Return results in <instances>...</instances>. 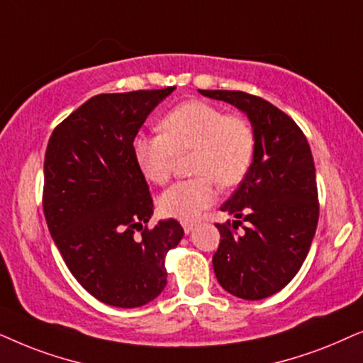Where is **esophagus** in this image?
I'll use <instances>...</instances> for the list:
<instances>
[{
	"instance_id": "esophagus-1",
	"label": "esophagus",
	"mask_w": 363,
	"mask_h": 363,
	"mask_svg": "<svg viewBox=\"0 0 363 363\" xmlns=\"http://www.w3.org/2000/svg\"><path fill=\"white\" fill-rule=\"evenodd\" d=\"M182 224V229H184V232L186 234H189V232H192V229H194V222H191V220H182L181 222Z\"/></svg>"
}]
</instances>
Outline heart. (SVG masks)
<instances>
[{
    "mask_svg": "<svg viewBox=\"0 0 363 363\" xmlns=\"http://www.w3.org/2000/svg\"><path fill=\"white\" fill-rule=\"evenodd\" d=\"M162 134H139L133 154L139 171L154 184L172 176L176 157L192 151L191 171L196 177L177 182L159 197L164 216L192 220L217 197L222 187L239 184L252 164L255 136L240 116H225L206 101H186L164 116Z\"/></svg>",
    "mask_w": 363,
    "mask_h": 363,
    "instance_id": "obj_1",
    "label": "heart"
}]
</instances>
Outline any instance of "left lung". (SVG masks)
Returning <instances> with one entry per match:
<instances>
[{
  "mask_svg": "<svg viewBox=\"0 0 363 363\" xmlns=\"http://www.w3.org/2000/svg\"><path fill=\"white\" fill-rule=\"evenodd\" d=\"M247 116L255 136L249 172L220 207L234 216L217 224L220 244L212 257L222 289L245 301L282 291L306 260L318 222L315 166L301 128L269 101L242 91H204Z\"/></svg>",
  "mask_w": 363,
  "mask_h": 363,
  "instance_id": "1",
  "label": "left lung"
}]
</instances>
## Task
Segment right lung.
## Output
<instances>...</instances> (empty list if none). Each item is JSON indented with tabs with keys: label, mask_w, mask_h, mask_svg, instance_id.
<instances>
[{
	"label": "right lung",
	"mask_w": 363,
	"mask_h": 363,
	"mask_svg": "<svg viewBox=\"0 0 363 363\" xmlns=\"http://www.w3.org/2000/svg\"><path fill=\"white\" fill-rule=\"evenodd\" d=\"M174 89L94 96L48 143V229L77 282L108 306L154 301L167 284L166 255L184 235L174 219L147 229L154 206L133 154L144 121Z\"/></svg>",
	"instance_id": "obj_1"
}]
</instances>
